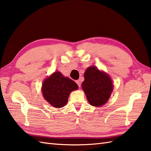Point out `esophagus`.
<instances>
[{"label": "esophagus", "mask_w": 151, "mask_h": 151, "mask_svg": "<svg viewBox=\"0 0 151 151\" xmlns=\"http://www.w3.org/2000/svg\"><path fill=\"white\" fill-rule=\"evenodd\" d=\"M76 84H77V85L78 86V87H81V81H80V80H78V81H76Z\"/></svg>", "instance_id": "1"}]
</instances>
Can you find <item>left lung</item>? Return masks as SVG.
I'll return each mask as SVG.
<instances>
[{"label":"left lung","instance_id":"8db88e82","mask_svg":"<svg viewBox=\"0 0 151 151\" xmlns=\"http://www.w3.org/2000/svg\"><path fill=\"white\" fill-rule=\"evenodd\" d=\"M84 76L82 88L90 104L94 107L105 104L113 90L110 76L95 66L88 67Z\"/></svg>","mask_w":151,"mask_h":151}]
</instances>
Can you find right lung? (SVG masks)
I'll return each instance as SVG.
<instances>
[{"mask_svg": "<svg viewBox=\"0 0 151 151\" xmlns=\"http://www.w3.org/2000/svg\"><path fill=\"white\" fill-rule=\"evenodd\" d=\"M78 89L76 82L64 77L60 72H55L44 81L42 86L43 97L50 105L61 108L67 104L72 91Z\"/></svg>", "mask_w": 151, "mask_h": 151, "instance_id": "1", "label": "right lung"}]
</instances>
